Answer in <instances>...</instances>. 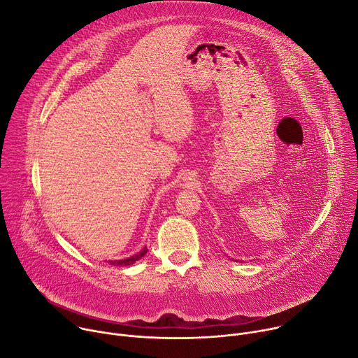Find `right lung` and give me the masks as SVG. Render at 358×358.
I'll return each mask as SVG.
<instances>
[{"mask_svg":"<svg viewBox=\"0 0 358 358\" xmlns=\"http://www.w3.org/2000/svg\"><path fill=\"white\" fill-rule=\"evenodd\" d=\"M147 248H144L142 250L141 252H138V254H135L134 257H129V258H127V259H118V261H110V265H120V266H127V265H131V264H134L135 261H138V259H141L142 257H144L145 254H147Z\"/></svg>","mask_w":358,"mask_h":358,"instance_id":"1","label":"right lung"}]
</instances>
